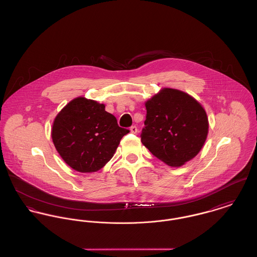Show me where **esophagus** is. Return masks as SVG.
<instances>
[{
    "label": "esophagus",
    "mask_w": 257,
    "mask_h": 257,
    "mask_svg": "<svg viewBox=\"0 0 257 257\" xmlns=\"http://www.w3.org/2000/svg\"><path fill=\"white\" fill-rule=\"evenodd\" d=\"M131 133H132V134H135V135L137 133V127H136V125L131 126Z\"/></svg>",
    "instance_id": "esophagus-1"
}]
</instances>
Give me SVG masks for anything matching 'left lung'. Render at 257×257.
<instances>
[{
    "label": "left lung",
    "mask_w": 257,
    "mask_h": 257,
    "mask_svg": "<svg viewBox=\"0 0 257 257\" xmlns=\"http://www.w3.org/2000/svg\"><path fill=\"white\" fill-rule=\"evenodd\" d=\"M141 142L159 160L179 167L203 147L209 122L201 104L182 91L163 88L145 103Z\"/></svg>",
    "instance_id": "8db88e82"
}]
</instances>
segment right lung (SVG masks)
<instances>
[{"instance_id":"obj_1","label":"right lung","mask_w":257,"mask_h":257,"mask_svg":"<svg viewBox=\"0 0 257 257\" xmlns=\"http://www.w3.org/2000/svg\"><path fill=\"white\" fill-rule=\"evenodd\" d=\"M128 133L105 111L104 104L80 96L56 116L51 135L55 148L68 165L91 173L112 159L122 136Z\"/></svg>"}]
</instances>
